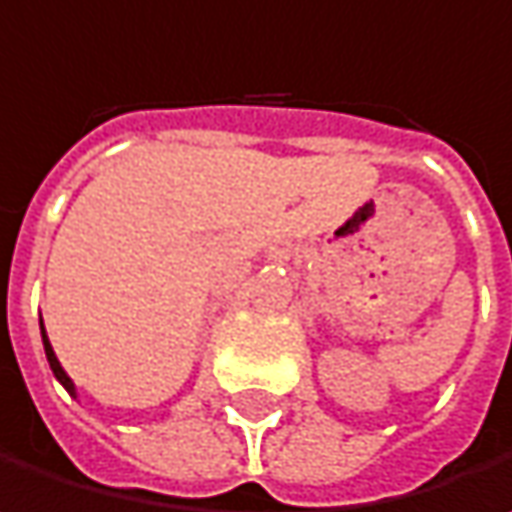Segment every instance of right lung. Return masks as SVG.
Segmentation results:
<instances>
[{
	"label": "right lung",
	"instance_id": "right-lung-1",
	"mask_svg": "<svg viewBox=\"0 0 512 512\" xmlns=\"http://www.w3.org/2000/svg\"><path fill=\"white\" fill-rule=\"evenodd\" d=\"M44 350H47V361H50V367H52V373H55V379L73 394V382H70V376L61 370V364H58V358H55V353H52V347H50V341H47V335H44Z\"/></svg>",
	"mask_w": 512,
	"mask_h": 512
}]
</instances>
